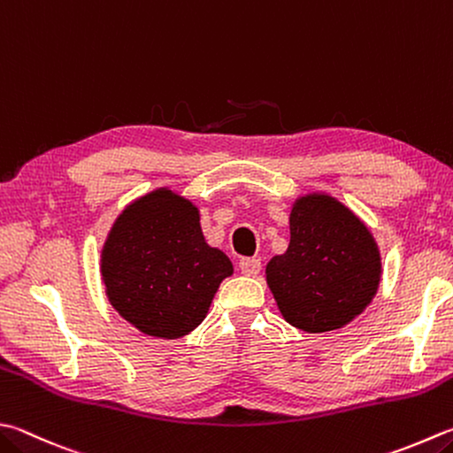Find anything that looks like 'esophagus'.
<instances>
[{"label":"esophagus","instance_id":"esophagus-1","mask_svg":"<svg viewBox=\"0 0 453 453\" xmlns=\"http://www.w3.org/2000/svg\"><path fill=\"white\" fill-rule=\"evenodd\" d=\"M260 266L262 264L258 258H242L238 262V268H241L244 276H256L260 272Z\"/></svg>","mask_w":453,"mask_h":453}]
</instances>
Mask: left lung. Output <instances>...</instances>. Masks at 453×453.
I'll use <instances>...</instances> for the list:
<instances>
[{
	"label": "left lung",
	"mask_w": 453,
	"mask_h": 453,
	"mask_svg": "<svg viewBox=\"0 0 453 453\" xmlns=\"http://www.w3.org/2000/svg\"><path fill=\"white\" fill-rule=\"evenodd\" d=\"M382 258L371 228L326 191L300 195L289 211V244L266 264V281L289 326L341 329L371 305Z\"/></svg>",
	"instance_id": "1"
}]
</instances>
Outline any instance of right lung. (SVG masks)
<instances>
[{
	"label": "right lung",
	"mask_w": 453,
	"mask_h": 453,
	"mask_svg": "<svg viewBox=\"0 0 453 453\" xmlns=\"http://www.w3.org/2000/svg\"><path fill=\"white\" fill-rule=\"evenodd\" d=\"M233 272L228 256L204 241L197 204L169 187L126 204L100 252L110 305L156 339H179L197 327Z\"/></svg>",
	"instance_id": "obj_1"
}]
</instances>
